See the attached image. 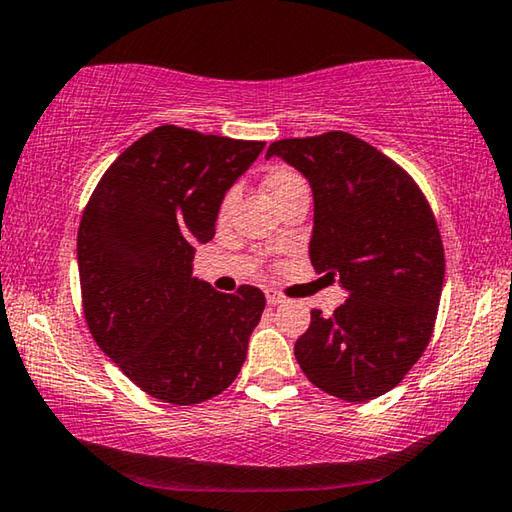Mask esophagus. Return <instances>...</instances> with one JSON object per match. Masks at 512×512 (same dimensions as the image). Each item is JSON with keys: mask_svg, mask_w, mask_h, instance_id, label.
<instances>
[{"mask_svg": "<svg viewBox=\"0 0 512 512\" xmlns=\"http://www.w3.org/2000/svg\"><path fill=\"white\" fill-rule=\"evenodd\" d=\"M265 297H267V304H270V306H279V304H283V301H286V297H283L279 290H267Z\"/></svg>", "mask_w": 512, "mask_h": 512, "instance_id": "obj_1", "label": "esophagus"}]
</instances>
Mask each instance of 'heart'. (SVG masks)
Listing matches in <instances>:
<instances>
[{
    "label": "heart",
    "instance_id": "1",
    "mask_svg": "<svg viewBox=\"0 0 512 512\" xmlns=\"http://www.w3.org/2000/svg\"><path fill=\"white\" fill-rule=\"evenodd\" d=\"M297 183H304V181H301L295 172L286 170V167H276V170H272L265 177V190H267V195H270L272 201H274L276 197L283 195V192L290 190L292 186H297ZM229 208H231V197H226L224 204H222V215H226V211H229Z\"/></svg>",
    "mask_w": 512,
    "mask_h": 512
}]
</instances>
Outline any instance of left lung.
Masks as SVG:
<instances>
[{"label":"left lung","mask_w":512,"mask_h":512,"mask_svg":"<svg viewBox=\"0 0 512 512\" xmlns=\"http://www.w3.org/2000/svg\"><path fill=\"white\" fill-rule=\"evenodd\" d=\"M313 190L311 263L349 292L331 317L311 313L295 342L308 381L345 401L395 388L429 345L445 283V249L410 174L345 131L276 140Z\"/></svg>","instance_id":"8db88e82"}]
</instances>
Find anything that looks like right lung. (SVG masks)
I'll list each match as a JSON object with an SVG mask.
<instances>
[{"instance_id": "1", "label": "right lung", "mask_w": 512, "mask_h": 512, "mask_svg": "<svg viewBox=\"0 0 512 512\" xmlns=\"http://www.w3.org/2000/svg\"><path fill=\"white\" fill-rule=\"evenodd\" d=\"M265 142L165 124L117 156L77 236L83 313L99 349L167 404L206 401L236 381L265 295H222L192 276L222 199Z\"/></svg>"}]
</instances>
